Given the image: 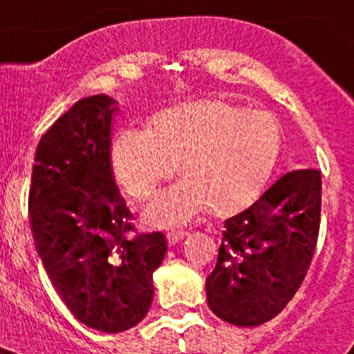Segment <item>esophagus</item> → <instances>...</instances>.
Listing matches in <instances>:
<instances>
[{"label": "esophagus", "instance_id": "1", "mask_svg": "<svg viewBox=\"0 0 354 354\" xmlns=\"http://www.w3.org/2000/svg\"><path fill=\"white\" fill-rule=\"evenodd\" d=\"M188 233H185V231H171V233L166 234V240H167V245L169 246H174L178 243H181V241L187 238Z\"/></svg>", "mask_w": 354, "mask_h": 354}]
</instances>
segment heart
Listing matches in <instances>:
<instances>
[{
  "mask_svg": "<svg viewBox=\"0 0 354 354\" xmlns=\"http://www.w3.org/2000/svg\"><path fill=\"white\" fill-rule=\"evenodd\" d=\"M147 127L114 131L109 160L118 181L138 197L171 176L178 162L181 176L144 205L145 221L157 227L190 223L210 203L217 210L243 205L263 187L279 149L272 116L219 99L164 108Z\"/></svg>",
  "mask_w": 354,
  "mask_h": 354,
  "instance_id": "obj_1",
  "label": "heart"
}]
</instances>
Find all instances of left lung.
I'll return each mask as SVG.
<instances>
[{"instance_id": "left-lung-1", "label": "left lung", "mask_w": 354, "mask_h": 354, "mask_svg": "<svg viewBox=\"0 0 354 354\" xmlns=\"http://www.w3.org/2000/svg\"><path fill=\"white\" fill-rule=\"evenodd\" d=\"M322 178L296 169L224 221L207 303L224 322L253 327L274 319L301 286L320 227Z\"/></svg>"}]
</instances>
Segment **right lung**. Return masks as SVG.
<instances>
[{"label": "right lung", "mask_w": 354, "mask_h": 354, "mask_svg": "<svg viewBox=\"0 0 354 354\" xmlns=\"http://www.w3.org/2000/svg\"><path fill=\"white\" fill-rule=\"evenodd\" d=\"M108 95L75 102L41 137L28 214L35 248L70 312L95 330L137 326L152 305V272L166 255L162 233L128 240L131 214L109 160L118 108Z\"/></svg>", "instance_id": "obj_1"}]
</instances>
